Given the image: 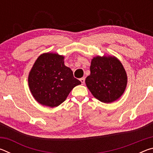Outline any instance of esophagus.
I'll list each match as a JSON object with an SVG mask.
<instances>
[{"label": "esophagus", "mask_w": 153, "mask_h": 153, "mask_svg": "<svg viewBox=\"0 0 153 153\" xmlns=\"http://www.w3.org/2000/svg\"><path fill=\"white\" fill-rule=\"evenodd\" d=\"M79 80H80V82H82V84H84L85 83V78H84V77H82V78H81Z\"/></svg>", "instance_id": "34e87169"}]
</instances>
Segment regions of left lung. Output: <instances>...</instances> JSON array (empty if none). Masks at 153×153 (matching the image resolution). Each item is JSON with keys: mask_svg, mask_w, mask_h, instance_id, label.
<instances>
[{"mask_svg": "<svg viewBox=\"0 0 153 153\" xmlns=\"http://www.w3.org/2000/svg\"><path fill=\"white\" fill-rule=\"evenodd\" d=\"M90 74L85 82L92 95L105 103L119 99L125 92L128 76L122 63L114 56H97L92 59Z\"/></svg>", "mask_w": 153, "mask_h": 153, "instance_id": "obj_1", "label": "left lung"}]
</instances>
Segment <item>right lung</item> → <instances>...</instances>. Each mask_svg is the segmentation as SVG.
Instances as JSON below:
<instances>
[{"mask_svg":"<svg viewBox=\"0 0 153 153\" xmlns=\"http://www.w3.org/2000/svg\"><path fill=\"white\" fill-rule=\"evenodd\" d=\"M79 80L65 65L64 56L46 53L36 59L28 76V85L33 98L42 105L58 107L66 100Z\"/></svg>","mask_w":153,"mask_h":153,"instance_id":"right-lung-1","label":"right lung"}]
</instances>
